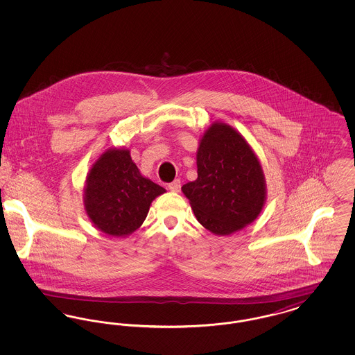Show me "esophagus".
Wrapping results in <instances>:
<instances>
[{
	"instance_id": "34e87169",
	"label": "esophagus",
	"mask_w": 355,
	"mask_h": 355,
	"mask_svg": "<svg viewBox=\"0 0 355 355\" xmlns=\"http://www.w3.org/2000/svg\"><path fill=\"white\" fill-rule=\"evenodd\" d=\"M169 190L173 193H178L181 190V181L180 180H174L171 184H169Z\"/></svg>"
}]
</instances>
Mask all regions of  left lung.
<instances>
[{
	"label": "left lung",
	"instance_id": "1",
	"mask_svg": "<svg viewBox=\"0 0 355 355\" xmlns=\"http://www.w3.org/2000/svg\"><path fill=\"white\" fill-rule=\"evenodd\" d=\"M198 177L182 186L196 218L217 236L252 223L266 201L263 170L246 139L223 122H213L200 139Z\"/></svg>",
	"mask_w": 355,
	"mask_h": 355
}]
</instances>
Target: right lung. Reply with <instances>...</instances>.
Here are the masks:
<instances>
[{
	"label": "right lung",
	"mask_w": 355,
	"mask_h": 355,
	"mask_svg": "<svg viewBox=\"0 0 355 355\" xmlns=\"http://www.w3.org/2000/svg\"><path fill=\"white\" fill-rule=\"evenodd\" d=\"M165 191L139 173L128 149L112 148L87 173L85 211L105 234L130 236L144 223L153 200Z\"/></svg>",
	"instance_id": "add662e5"
}]
</instances>
